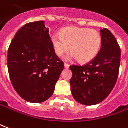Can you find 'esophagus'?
<instances>
[{
  "mask_svg": "<svg viewBox=\"0 0 128 128\" xmlns=\"http://www.w3.org/2000/svg\"><path fill=\"white\" fill-rule=\"evenodd\" d=\"M64 67H65V68L68 69L69 67H70V66H69L68 63H65V64H64Z\"/></svg>",
  "mask_w": 128,
  "mask_h": 128,
  "instance_id": "1",
  "label": "esophagus"
}]
</instances>
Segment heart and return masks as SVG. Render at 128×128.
I'll list each match as a JSON object with an SVG mask.
<instances>
[{"instance_id": "obj_1", "label": "heart", "mask_w": 128, "mask_h": 128, "mask_svg": "<svg viewBox=\"0 0 128 128\" xmlns=\"http://www.w3.org/2000/svg\"><path fill=\"white\" fill-rule=\"evenodd\" d=\"M54 52L58 57L66 54L70 47L68 58H77L81 62L91 61L97 55L101 46L98 32L88 28L69 27L52 36Z\"/></svg>"}]
</instances>
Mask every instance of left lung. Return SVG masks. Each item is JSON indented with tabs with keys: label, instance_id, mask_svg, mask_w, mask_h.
I'll return each mask as SVG.
<instances>
[{
	"label": "left lung",
	"instance_id": "1",
	"mask_svg": "<svg viewBox=\"0 0 128 128\" xmlns=\"http://www.w3.org/2000/svg\"><path fill=\"white\" fill-rule=\"evenodd\" d=\"M100 50L94 59L83 66H71V92L77 102L85 106L100 103L108 96L116 83L120 49L108 29L100 30Z\"/></svg>",
	"mask_w": 128,
	"mask_h": 128
}]
</instances>
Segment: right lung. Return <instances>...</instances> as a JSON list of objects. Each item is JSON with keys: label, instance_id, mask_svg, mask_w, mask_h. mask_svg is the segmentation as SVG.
I'll use <instances>...</instances> for the list:
<instances>
[{"label": "right lung", "instance_id": "1", "mask_svg": "<svg viewBox=\"0 0 128 128\" xmlns=\"http://www.w3.org/2000/svg\"><path fill=\"white\" fill-rule=\"evenodd\" d=\"M45 21L25 24L8 49V67L11 82L19 96L30 103L51 97L64 69L55 54Z\"/></svg>", "mask_w": 128, "mask_h": 128}]
</instances>
